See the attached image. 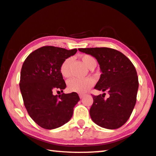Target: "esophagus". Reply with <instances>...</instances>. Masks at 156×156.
Wrapping results in <instances>:
<instances>
[{
    "label": "esophagus",
    "instance_id": "esophagus-1",
    "mask_svg": "<svg viewBox=\"0 0 156 156\" xmlns=\"http://www.w3.org/2000/svg\"><path fill=\"white\" fill-rule=\"evenodd\" d=\"M79 97H80V98H83L84 97V94H79Z\"/></svg>",
    "mask_w": 156,
    "mask_h": 156
}]
</instances>
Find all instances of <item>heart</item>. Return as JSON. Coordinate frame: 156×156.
<instances>
[{"label": "heart", "mask_w": 156, "mask_h": 156, "mask_svg": "<svg viewBox=\"0 0 156 156\" xmlns=\"http://www.w3.org/2000/svg\"><path fill=\"white\" fill-rule=\"evenodd\" d=\"M80 60L87 68L92 69L96 66V61L95 58L90 55L83 54L79 56ZM71 63V58H66L60 66V72L64 78H69L70 76V65ZM94 81L91 78H87L83 80L72 78L68 81L67 88L70 92H75L78 94H85L92 87Z\"/></svg>", "instance_id": "b5f03b06"}]
</instances>
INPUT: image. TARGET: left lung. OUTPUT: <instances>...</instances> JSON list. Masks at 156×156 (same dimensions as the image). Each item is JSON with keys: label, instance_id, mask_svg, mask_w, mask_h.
<instances>
[{"label": "left lung", "instance_id": "8db88e82", "mask_svg": "<svg viewBox=\"0 0 156 156\" xmlns=\"http://www.w3.org/2000/svg\"><path fill=\"white\" fill-rule=\"evenodd\" d=\"M92 55L100 65L101 73L95 86L97 90L107 91L110 96L92 95L94 102L90 110L91 119L101 127L117 129L124 124L133 110L139 87L137 71L129 59L115 49L78 48Z\"/></svg>", "mask_w": 156, "mask_h": 156}]
</instances>
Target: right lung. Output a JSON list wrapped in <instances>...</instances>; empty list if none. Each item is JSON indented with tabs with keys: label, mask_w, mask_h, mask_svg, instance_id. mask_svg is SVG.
I'll return each mask as SVG.
<instances>
[{
	"label": "right lung",
	"mask_w": 156,
	"mask_h": 156,
	"mask_svg": "<svg viewBox=\"0 0 156 156\" xmlns=\"http://www.w3.org/2000/svg\"><path fill=\"white\" fill-rule=\"evenodd\" d=\"M76 52V48L42 46L32 52L22 65L19 86L24 105L30 117L41 128L60 127L72 117L74 106L80 101L78 94L55 96L53 92H62L66 88L60 66Z\"/></svg>",
	"instance_id": "1"
}]
</instances>
